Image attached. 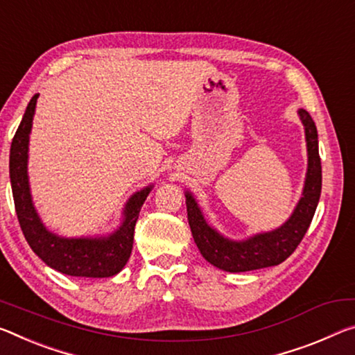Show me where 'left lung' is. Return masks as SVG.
I'll return each mask as SVG.
<instances>
[{"mask_svg": "<svg viewBox=\"0 0 355 355\" xmlns=\"http://www.w3.org/2000/svg\"><path fill=\"white\" fill-rule=\"evenodd\" d=\"M297 114L305 129L308 167L302 198L297 202L291 216L279 227L254 234L245 240L227 239L211 224H208L193 193L184 191L188 223L193 239L205 261L216 268L240 273L278 266L295 251L303 235L306 234L320 198L322 167H320L316 125L306 110L299 109Z\"/></svg>", "mask_w": 355, "mask_h": 355, "instance_id": "1", "label": "left lung"}]
</instances>
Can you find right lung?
<instances>
[{
    "instance_id": "right-lung-1",
    "label": "right lung",
    "mask_w": 355,
    "mask_h": 355,
    "mask_svg": "<svg viewBox=\"0 0 355 355\" xmlns=\"http://www.w3.org/2000/svg\"><path fill=\"white\" fill-rule=\"evenodd\" d=\"M37 98L39 94H35L28 104L9 155L10 187L21 232L36 256L56 272L80 278L114 277L121 272L131 256L134 227L153 184L136 191L126 200L121 211V223L114 232L93 237H63L52 232L36 210L28 177V150Z\"/></svg>"
}]
</instances>
